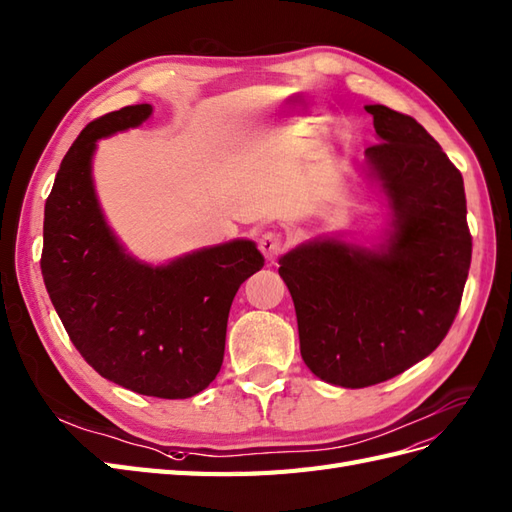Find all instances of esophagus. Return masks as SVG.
<instances>
[{
	"label": "esophagus",
	"instance_id": "esophagus-1",
	"mask_svg": "<svg viewBox=\"0 0 512 512\" xmlns=\"http://www.w3.org/2000/svg\"><path fill=\"white\" fill-rule=\"evenodd\" d=\"M258 247H260V252L265 254L267 260H276L284 252L286 241H284V236L280 232L269 230L258 239Z\"/></svg>",
	"mask_w": 512,
	"mask_h": 512
}]
</instances>
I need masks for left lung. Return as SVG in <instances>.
Returning a JSON list of instances; mask_svg holds the SVG:
<instances>
[{
	"instance_id": "obj_1",
	"label": "left lung",
	"mask_w": 512,
	"mask_h": 512,
	"mask_svg": "<svg viewBox=\"0 0 512 512\" xmlns=\"http://www.w3.org/2000/svg\"><path fill=\"white\" fill-rule=\"evenodd\" d=\"M380 143L369 173L393 210L378 252L315 241L280 258L299 330V352L317 378L363 389L432 354L450 332L471 265L465 184L426 128L404 112L365 106Z\"/></svg>"
}]
</instances>
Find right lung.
Here are the masks:
<instances>
[{"instance_id":"add662e5","label":"right lung","mask_w":512,"mask_h":512,"mask_svg":"<svg viewBox=\"0 0 512 512\" xmlns=\"http://www.w3.org/2000/svg\"><path fill=\"white\" fill-rule=\"evenodd\" d=\"M149 115V104L108 112L69 147L45 202L41 271L71 343L99 376L141 395L184 400L217 378L232 299L265 258L252 241L208 247L165 267L123 252L97 206L91 158L97 139Z\"/></svg>"}]
</instances>
